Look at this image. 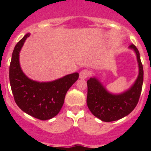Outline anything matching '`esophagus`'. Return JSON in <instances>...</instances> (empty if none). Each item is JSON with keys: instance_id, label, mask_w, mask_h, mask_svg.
Segmentation results:
<instances>
[{"instance_id": "esophagus-1", "label": "esophagus", "mask_w": 151, "mask_h": 151, "mask_svg": "<svg viewBox=\"0 0 151 151\" xmlns=\"http://www.w3.org/2000/svg\"><path fill=\"white\" fill-rule=\"evenodd\" d=\"M91 75V72L89 71L88 69H82V71L80 72L79 73V78L82 79H85V78H88Z\"/></svg>"}]
</instances>
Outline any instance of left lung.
<instances>
[{
	"instance_id": "1",
	"label": "left lung",
	"mask_w": 151,
	"mask_h": 151,
	"mask_svg": "<svg viewBox=\"0 0 151 151\" xmlns=\"http://www.w3.org/2000/svg\"><path fill=\"white\" fill-rule=\"evenodd\" d=\"M129 47L135 51L139 66V75L133 86L121 94H112L106 91L95 78L87 81V105L94 116L104 122H113L129 115L138 104L144 79L143 66L138 48L133 44Z\"/></svg>"
}]
</instances>
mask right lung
Wrapping results in <instances>:
<instances>
[{
	"instance_id": "right-lung-1",
	"label": "right lung",
	"mask_w": 151,
	"mask_h": 151,
	"mask_svg": "<svg viewBox=\"0 0 151 151\" xmlns=\"http://www.w3.org/2000/svg\"><path fill=\"white\" fill-rule=\"evenodd\" d=\"M29 36H24L13 51L9 71L10 87L14 101L22 111L41 120H47L59 113L66 92L79 75L75 73L54 82L41 83L27 78L19 66V54Z\"/></svg>"
}]
</instances>
